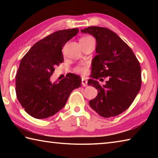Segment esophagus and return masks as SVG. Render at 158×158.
<instances>
[{"label": "esophagus", "instance_id": "obj_1", "mask_svg": "<svg viewBox=\"0 0 158 158\" xmlns=\"http://www.w3.org/2000/svg\"><path fill=\"white\" fill-rule=\"evenodd\" d=\"M81 84H82L83 86H87V85H88L87 80L85 79H84V78H82V79H81Z\"/></svg>", "mask_w": 158, "mask_h": 158}]
</instances>
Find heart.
Listing matches in <instances>:
<instances>
[{"label":"heart","instance_id":"1","mask_svg":"<svg viewBox=\"0 0 158 158\" xmlns=\"http://www.w3.org/2000/svg\"><path fill=\"white\" fill-rule=\"evenodd\" d=\"M90 39H93L91 36H84L80 39L79 42L85 41ZM88 70H89V65L88 64H81V65H77L75 68H74V71L76 73L81 74V75H85L88 73Z\"/></svg>","mask_w":158,"mask_h":158}]
</instances>
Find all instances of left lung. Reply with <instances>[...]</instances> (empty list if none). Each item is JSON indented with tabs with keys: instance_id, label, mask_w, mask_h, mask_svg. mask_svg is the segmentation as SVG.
Here are the masks:
<instances>
[{
	"instance_id": "8db88e82",
	"label": "left lung",
	"mask_w": 158,
	"mask_h": 158,
	"mask_svg": "<svg viewBox=\"0 0 158 158\" xmlns=\"http://www.w3.org/2000/svg\"><path fill=\"white\" fill-rule=\"evenodd\" d=\"M81 33H89L97 41L98 55L92 61L88 84L98 90L89 105L100 116L109 118L123 113L132 105L141 85V67L131 48L110 29L89 26ZM108 79L102 87L97 79Z\"/></svg>"
}]
</instances>
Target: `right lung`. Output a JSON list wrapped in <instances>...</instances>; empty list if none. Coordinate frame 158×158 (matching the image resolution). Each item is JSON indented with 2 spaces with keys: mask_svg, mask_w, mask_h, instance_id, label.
Segmentation results:
<instances>
[{
  "mask_svg": "<svg viewBox=\"0 0 158 158\" xmlns=\"http://www.w3.org/2000/svg\"><path fill=\"white\" fill-rule=\"evenodd\" d=\"M78 32V28L56 31L36 42L21 59L16 74V94L22 107L35 118L56 114L71 92L81 86V78L72 73L58 82L50 81L55 67L63 62V47Z\"/></svg>",
  "mask_w": 158,
  "mask_h": 158,
  "instance_id": "obj_1",
  "label": "right lung"
}]
</instances>
